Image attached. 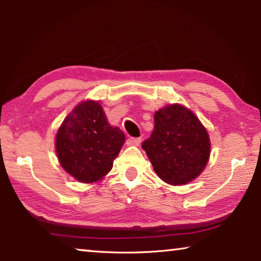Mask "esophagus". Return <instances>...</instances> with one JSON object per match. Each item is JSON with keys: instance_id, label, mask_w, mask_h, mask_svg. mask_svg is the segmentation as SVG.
<instances>
[{"instance_id": "1", "label": "esophagus", "mask_w": 261, "mask_h": 261, "mask_svg": "<svg viewBox=\"0 0 261 261\" xmlns=\"http://www.w3.org/2000/svg\"><path fill=\"white\" fill-rule=\"evenodd\" d=\"M141 139L140 138H129L127 139V145H131V146H138V145L140 144Z\"/></svg>"}]
</instances>
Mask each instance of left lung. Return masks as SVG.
Wrapping results in <instances>:
<instances>
[{"mask_svg": "<svg viewBox=\"0 0 261 261\" xmlns=\"http://www.w3.org/2000/svg\"><path fill=\"white\" fill-rule=\"evenodd\" d=\"M159 177L182 185L199 176L210 158V137L191 110L170 105L154 114V130L141 144Z\"/></svg>", "mask_w": 261, "mask_h": 261, "instance_id": "obj_1", "label": "left lung"}]
</instances>
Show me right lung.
<instances>
[{"instance_id":"1","label":"right lung","mask_w":261,"mask_h":261,"mask_svg":"<svg viewBox=\"0 0 261 261\" xmlns=\"http://www.w3.org/2000/svg\"><path fill=\"white\" fill-rule=\"evenodd\" d=\"M125 136L107 121L99 102L85 101L70 113L56 135L61 166L83 183H93L113 168Z\"/></svg>"}]
</instances>
